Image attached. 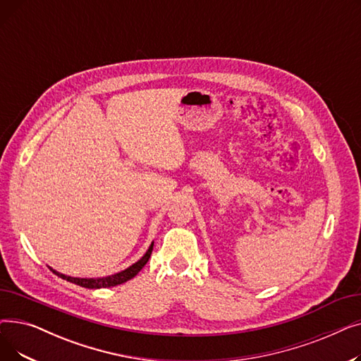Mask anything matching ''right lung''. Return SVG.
Masks as SVG:
<instances>
[{
    "label": "right lung",
    "mask_w": 361,
    "mask_h": 361,
    "mask_svg": "<svg viewBox=\"0 0 361 361\" xmlns=\"http://www.w3.org/2000/svg\"><path fill=\"white\" fill-rule=\"evenodd\" d=\"M152 250H154V243H152L149 245V249L146 250V253L142 256V259H139L136 263H133L131 267H128L127 269L118 272V274H114V275H109V276H104V278H74V276H68V275H64V274H60L56 272L55 269L49 268L55 275H59L60 278L68 281V282H73L75 283V286H80V287H85V288H90V290H98V288H109V287H116V286H120V283H124L127 282L128 279L135 278L140 271L142 268L145 267V264L147 263L150 255H152Z\"/></svg>",
    "instance_id": "right-lung-1"
}]
</instances>
